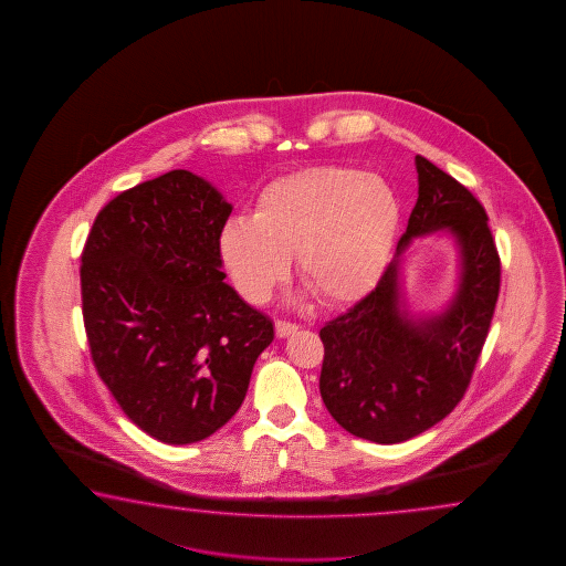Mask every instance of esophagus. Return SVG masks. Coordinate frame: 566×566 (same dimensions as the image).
<instances>
[{"label": "esophagus", "mask_w": 566, "mask_h": 566, "mask_svg": "<svg viewBox=\"0 0 566 566\" xmlns=\"http://www.w3.org/2000/svg\"><path fill=\"white\" fill-rule=\"evenodd\" d=\"M297 329H300L297 325L285 322V319H277V322H275V334H277V337L291 336V334H295Z\"/></svg>", "instance_id": "obj_1"}]
</instances>
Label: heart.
Instances as JSON below:
<instances>
[{"label": "heart", "mask_w": 566, "mask_h": 566, "mask_svg": "<svg viewBox=\"0 0 566 566\" xmlns=\"http://www.w3.org/2000/svg\"><path fill=\"white\" fill-rule=\"evenodd\" d=\"M395 190L358 169L319 166L271 181L253 218L230 220L220 254L244 300L261 303L295 254L297 277L325 305L361 295L385 263L398 229Z\"/></svg>", "instance_id": "obj_1"}]
</instances>
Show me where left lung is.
Instances as JSON below:
<instances>
[{"label":"left lung","mask_w":566,"mask_h":566,"mask_svg":"<svg viewBox=\"0 0 566 566\" xmlns=\"http://www.w3.org/2000/svg\"><path fill=\"white\" fill-rule=\"evenodd\" d=\"M419 198L397 254L410 239L449 229L461 247L458 300L433 319L398 310V261L376 287L319 332L325 409L348 433L402 443L446 419L471 382L500 295L502 265L485 208L473 193L417 156Z\"/></svg>","instance_id":"1"}]
</instances>
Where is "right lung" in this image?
I'll use <instances>...</instances> for the list:
<instances>
[{"instance_id": "add662e5", "label": "right lung", "mask_w": 566, "mask_h": 566, "mask_svg": "<svg viewBox=\"0 0 566 566\" xmlns=\"http://www.w3.org/2000/svg\"><path fill=\"white\" fill-rule=\"evenodd\" d=\"M230 212L208 181L171 169L103 206L81 254L96 374L127 419L169 446L232 419L275 337L220 271Z\"/></svg>"}]
</instances>
